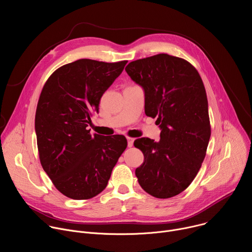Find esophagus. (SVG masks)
I'll return each instance as SVG.
<instances>
[{"label":"esophagus","mask_w":252,"mask_h":252,"mask_svg":"<svg viewBox=\"0 0 252 252\" xmlns=\"http://www.w3.org/2000/svg\"><path fill=\"white\" fill-rule=\"evenodd\" d=\"M133 146V138L131 137H127V147L131 148Z\"/></svg>","instance_id":"1"}]
</instances>
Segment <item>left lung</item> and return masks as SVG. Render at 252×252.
Instances as JSON below:
<instances>
[{
  "label": "left lung",
  "mask_w": 252,
  "mask_h": 252,
  "mask_svg": "<svg viewBox=\"0 0 252 252\" xmlns=\"http://www.w3.org/2000/svg\"><path fill=\"white\" fill-rule=\"evenodd\" d=\"M126 70L145 91V112L158 118L160 139L134 140L145 160L135 169L139 186L157 198L187 189L205 158L211 128L202 80L188 61L158 54L130 62Z\"/></svg>",
  "instance_id": "left-lung-1"
}]
</instances>
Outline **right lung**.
I'll return each instance as SVG.
<instances>
[{"label": "right lung", "instance_id": "right-lung-1", "mask_svg": "<svg viewBox=\"0 0 252 252\" xmlns=\"http://www.w3.org/2000/svg\"><path fill=\"white\" fill-rule=\"evenodd\" d=\"M126 63L81 59L56 69L44 85L34 118L40 161L66 197L90 199L100 193L127 147L124 135H93L87 128Z\"/></svg>", "mask_w": 252, "mask_h": 252}]
</instances>
